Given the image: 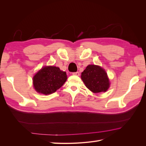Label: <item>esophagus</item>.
Here are the masks:
<instances>
[{
	"label": "esophagus",
	"instance_id": "34e87169",
	"mask_svg": "<svg viewBox=\"0 0 146 146\" xmlns=\"http://www.w3.org/2000/svg\"><path fill=\"white\" fill-rule=\"evenodd\" d=\"M73 75H74V76H80V73H79L78 72H73L72 73Z\"/></svg>",
	"mask_w": 146,
	"mask_h": 146
}]
</instances>
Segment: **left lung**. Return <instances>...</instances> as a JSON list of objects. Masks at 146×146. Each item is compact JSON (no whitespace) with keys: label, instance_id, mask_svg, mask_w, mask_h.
<instances>
[{"label":"left lung","instance_id":"left-lung-1","mask_svg":"<svg viewBox=\"0 0 146 146\" xmlns=\"http://www.w3.org/2000/svg\"><path fill=\"white\" fill-rule=\"evenodd\" d=\"M81 78L86 86L92 92H105L110 86L107 74L99 66L88 65L82 73Z\"/></svg>","mask_w":146,"mask_h":146}]
</instances>
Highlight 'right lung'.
<instances>
[{"instance_id": "1", "label": "right lung", "mask_w": 146, "mask_h": 146, "mask_svg": "<svg viewBox=\"0 0 146 146\" xmlns=\"http://www.w3.org/2000/svg\"><path fill=\"white\" fill-rule=\"evenodd\" d=\"M67 80L65 72L58 67L46 66L35 74L33 82L35 90L45 95L54 93Z\"/></svg>"}]
</instances>
